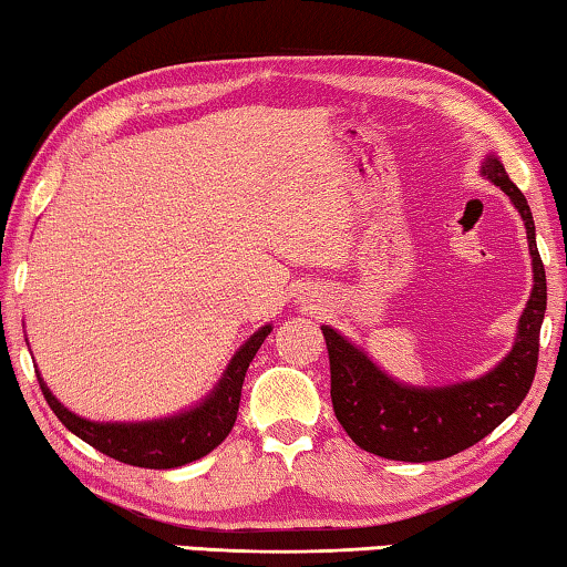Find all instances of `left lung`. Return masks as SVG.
<instances>
[{"label": "left lung", "mask_w": 567, "mask_h": 567, "mask_svg": "<svg viewBox=\"0 0 567 567\" xmlns=\"http://www.w3.org/2000/svg\"><path fill=\"white\" fill-rule=\"evenodd\" d=\"M481 175L509 196L527 229L532 292L519 316L512 351L484 377L445 386H412L392 379L331 326H320L331 359V400L353 443L390 461H443L476 445L519 408L537 369L539 328L547 308V280L535 241V221L502 159L488 152Z\"/></svg>", "instance_id": "1"}]
</instances>
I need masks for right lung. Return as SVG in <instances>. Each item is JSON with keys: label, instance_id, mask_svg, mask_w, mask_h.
<instances>
[{"label": "right lung", "instance_id": "right-lung-1", "mask_svg": "<svg viewBox=\"0 0 567 567\" xmlns=\"http://www.w3.org/2000/svg\"><path fill=\"white\" fill-rule=\"evenodd\" d=\"M272 333V323L261 326L234 353L229 367L198 404L190 410L175 412V415L145 420V422H96L75 415L61 404V400L48 390L45 379L35 369L40 390L45 394L50 410L55 417L79 435L83 443L94 445L109 458L130 463L140 468H177L193 463L221 445L226 435L231 433L236 412H239L241 384L247 377L251 359L257 357L259 346Z\"/></svg>", "mask_w": 567, "mask_h": 567}]
</instances>
